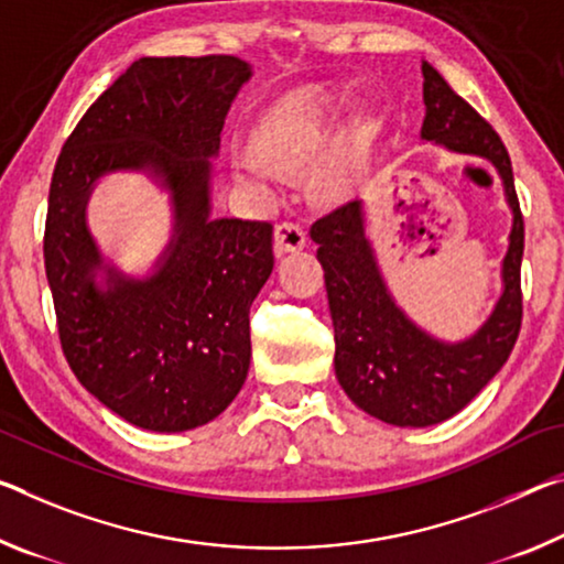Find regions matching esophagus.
Masks as SVG:
<instances>
[{
	"mask_svg": "<svg viewBox=\"0 0 564 564\" xmlns=\"http://www.w3.org/2000/svg\"><path fill=\"white\" fill-rule=\"evenodd\" d=\"M275 253L285 256V253H293V250H301L306 246V230H303L299 223H291V220H283L275 226Z\"/></svg>",
	"mask_w": 564,
	"mask_h": 564,
	"instance_id": "obj_1",
	"label": "esophagus"
}]
</instances>
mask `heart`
<instances>
[{
	"mask_svg": "<svg viewBox=\"0 0 564 564\" xmlns=\"http://www.w3.org/2000/svg\"><path fill=\"white\" fill-rule=\"evenodd\" d=\"M338 110V100L328 89L303 87L275 102L258 128L261 148H248L238 155V170L243 177L258 183H275L283 177V167L303 165L324 150ZM361 135L348 138L334 160H330L324 185L338 193L351 183L356 160H359Z\"/></svg>",
	"mask_w": 564,
	"mask_h": 564,
	"instance_id": "1",
	"label": "heart"
}]
</instances>
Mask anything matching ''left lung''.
Masks as SVG:
<instances>
[{"label":"left lung","instance_id":"left-lung-1","mask_svg":"<svg viewBox=\"0 0 564 564\" xmlns=\"http://www.w3.org/2000/svg\"><path fill=\"white\" fill-rule=\"evenodd\" d=\"M422 75V140L489 160L502 177L512 230L502 261V296L475 334L449 344L419 328L391 299L366 238L364 200L346 203L311 226L334 318L336 379L356 406L394 426H432L462 411L497 377L522 326L524 220L507 148L429 62Z\"/></svg>","mask_w":564,"mask_h":564}]
</instances>
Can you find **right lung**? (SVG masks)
<instances>
[{
    "instance_id": "1",
    "label": "right lung",
    "mask_w": 564,
    "mask_h": 564,
    "mask_svg": "<svg viewBox=\"0 0 564 564\" xmlns=\"http://www.w3.org/2000/svg\"><path fill=\"white\" fill-rule=\"evenodd\" d=\"M248 79L230 55L140 57L89 105L52 173L44 268L62 351L89 394L148 432L213 422L248 377L273 226L210 216V158ZM118 169L148 172L174 205V236L145 280L105 264L86 228L94 183Z\"/></svg>"
}]
</instances>
